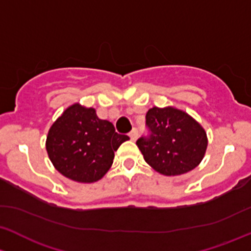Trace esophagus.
<instances>
[{"instance_id":"esophagus-1","label":"esophagus","mask_w":251,"mask_h":251,"mask_svg":"<svg viewBox=\"0 0 251 251\" xmlns=\"http://www.w3.org/2000/svg\"><path fill=\"white\" fill-rule=\"evenodd\" d=\"M129 138H130L133 141H135L136 139H138V130H136L135 128H134L133 130H131L130 133H129Z\"/></svg>"}]
</instances>
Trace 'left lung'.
<instances>
[{
  "label": "left lung",
  "instance_id": "1",
  "mask_svg": "<svg viewBox=\"0 0 251 251\" xmlns=\"http://www.w3.org/2000/svg\"><path fill=\"white\" fill-rule=\"evenodd\" d=\"M149 138L136 141L146 163L165 176L195 169L208 147L204 128L185 111L174 106L152 107L146 113Z\"/></svg>",
  "mask_w": 251,
  "mask_h": 251
}]
</instances>
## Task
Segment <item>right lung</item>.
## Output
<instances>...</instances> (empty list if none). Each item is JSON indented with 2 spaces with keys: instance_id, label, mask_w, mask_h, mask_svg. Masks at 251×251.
<instances>
[{
  "instance_id": "obj_1",
  "label": "right lung",
  "mask_w": 251,
  "mask_h": 251,
  "mask_svg": "<svg viewBox=\"0 0 251 251\" xmlns=\"http://www.w3.org/2000/svg\"><path fill=\"white\" fill-rule=\"evenodd\" d=\"M129 136L100 120L93 107L71 105L49 128L46 150L54 168L76 182L99 181L113 163L115 151Z\"/></svg>"
}]
</instances>
